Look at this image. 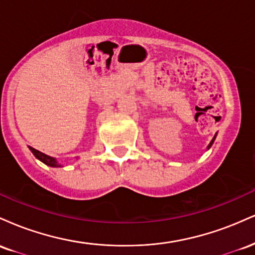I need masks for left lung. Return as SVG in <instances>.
Wrapping results in <instances>:
<instances>
[{"label": "left lung", "instance_id": "obj_1", "mask_svg": "<svg viewBox=\"0 0 255 255\" xmlns=\"http://www.w3.org/2000/svg\"><path fill=\"white\" fill-rule=\"evenodd\" d=\"M215 139H216V135H215V136H213V139L211 140V142H210V144H209V146H207V150H209V148H210V147H211V146H212V144H213V141H215Z\"/></svg>", "mask_w": 255, "mask_h": 255}]
</instances>
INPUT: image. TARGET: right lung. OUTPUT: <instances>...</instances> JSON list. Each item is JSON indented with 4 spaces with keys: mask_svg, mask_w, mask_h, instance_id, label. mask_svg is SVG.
Here are the masks:
<instances>
[{
    "mask_svg": "<svg viewBox=\"0 0 255 255\" xmlns=\"http://www.w3.org/2000/svg\"><path fill=\"white\" fill-rule=\"evenodd\" d=\"M30 150H31L32 153L34 154V157H36L37 159H39L40 162H43L44 164H46V165H49V166H52V168H57V166H62L61 164H58V162L56 160V158L48 156V154L43 153V152L38 151V150H36V148H33V147H30Z\"/></svg>",
    "mask_w": 255,
    "mask_h": 255,
    "instance_id": "obj_1",
    "label": "right lung"
}]
</instances>
